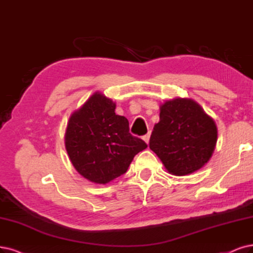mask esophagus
<instances>
[{
  "label": "esophagus",
  "mask_w": 253,
  "mask_h": 253,
  "mask_svg": "<svg viewBox=\"0 0 253 253\" xmlns=\"http://www.w3.org/2000/svg\"><path fill=\"white\" fill-rule=\"evenodd\" d=\"M150 135H151V131L150 132H148L146 135H144V141L147 143V144H149V139H150Z\"/></svg>",
  "instance_id": "esophagus-1"
}]
</instances>
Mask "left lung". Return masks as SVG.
I'll list each match as a JSON object with an SVG mask.
<instances>
[{
    "label": "left lung",
    "instance_id": "obj_1",
    "mask_svg": "<svg viewBox=\"0 0 253 253\" xmlns=\"http://www.w3.org/2000/svg\"><path fill=\"white\" fill-rule=\"evenodd\" d=\"M213 120L192 99L175 98L161 106L149 147L161 158L168 172L192 174L207 164L217 144Z\"/></svg>",
    "mask_w": 253,
    "mask_h": 253
}]
</instances>
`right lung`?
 Returning a JSON list of instances; mask_svg holds the SVG:
<instances>
[{"label": "right lung", "mask_w": 253, "mask_h": 253, "mask_svg": "<svg viewBox=\"0 0 253 253\" xmlns=\"http://www.w3.org/2000/svg\"><path fill=\"white\" fill-rule=\"evenodd\" d=\"M115 109L116 103L97 91L73 112L65 131V149L74 168L99 184L126 173L133 157L147 148L129 132L128 120Z\"/></svg>", "instance_id": "1"}]
</instances>
